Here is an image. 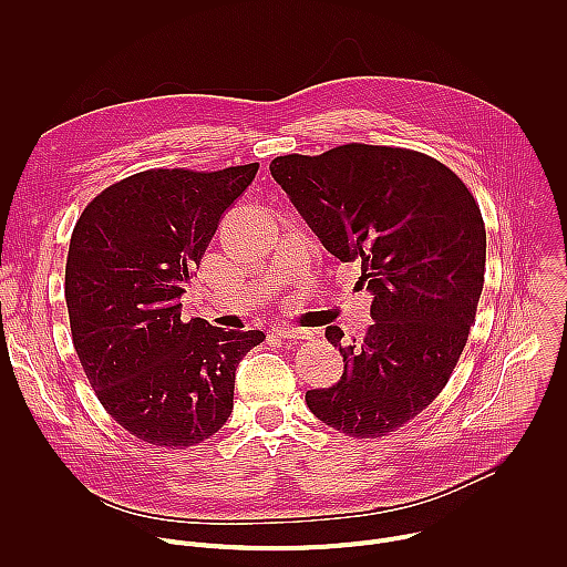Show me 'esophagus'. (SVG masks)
Wrapping results in <instances>:
<instances>
[{
	"instance_id": "34e87169",
	"label": "esophagus",
	"mask_w": 567,
	"mask_h": 567,
	"mask_svg": "<svg viewBox=\"0 0 567 567\" xmlns=\"http://www.w3.org/2000/svg\"><path fill=\"white\" fill-rule=\"evenodd\" d=\"M274 332L280 337V339H307L309 337V330L305 328H293V326H280V328H274Z\"/></svg>"
}]
</instances>
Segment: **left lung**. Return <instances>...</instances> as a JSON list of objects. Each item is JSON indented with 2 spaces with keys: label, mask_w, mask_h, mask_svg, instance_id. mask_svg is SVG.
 I'll return each mask as SVG.
<instances>
[{
  "label": "left lung",
  "mask_w": 567,
  "mask_h": 567,
  "mask_svg": "<svg viewBox=\"0 0 567 567\" xmlns=\"http://www.w3.org/2000/svg\"><path fill=\"white\" fill-rule=\"evenodd\" d=\"M322 247L361 265L374 318L343 354L337 385L307 390L309 411L350 437H383L415 420L449 383L484 285L487 230L466 184L409 147L348 143L285 154L269 166Z\"/></svg>",
  "instance_id": "left-lung-1"
}]
</instances>
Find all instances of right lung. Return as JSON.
I'll list each match as a JSON object with an SVG mask.
<instances>
[{"mask_svg":"<svg viewBox=\"0 0 567 567\" xmlns=\"http://www.w3.org/2000/svg\"><path fill=\"white\" fill-rule=\"evenodd\" d=\"M258 168L143 171L99 193L73 226L64 298L75 354L112 420L147 444L188 449L215 435L233 411L237 363L267 339L184 320L179 302Z\"/></svg>","mask_w":567,"mask_h":567,"instance_id":"obj_1","label":"right lung"}]
</instances>
